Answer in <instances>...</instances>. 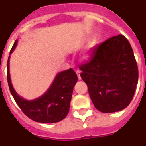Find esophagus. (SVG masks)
I'll list each match as a JSON object with an SVG mask.
<instances>
[{"mask_svg": "<svg viewBox=\"0 0 146 146\" xmlns=\"http://www.w3.org/2000/svg\"><path fill=\"white\" fill-rule=\"evenodd\" d=\"M76 73H77V77H78V80H80L81 77H80V72L79 71H77V72H76Z\"/></svg>", "mask_w": 146, "mask_h": 146, "instance_id": "1", "label": "esophagus"}]
</instances>
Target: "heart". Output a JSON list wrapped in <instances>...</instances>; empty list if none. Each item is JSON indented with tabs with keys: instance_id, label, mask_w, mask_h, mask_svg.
Here are the masks:
<instances>
[{
	"instance_id": "heart-1",
	"label": "heart",
	"mask_w": 146,
	"mask_h": 146,
	"mask_svg": "<svg viewBox=\"0 0 146 146\" xmlns=\"http://www.w3.org/2000/svg\"><path fill=\"white\" fill-rule=\"evenodd\" d=\"M96 43H97V41H96V38H94L91 41L89 44L88 45L87 48L86 49V50L84 51V52L82 53V56H81V59H82V61H88L91 59V58L92 57L93 55V51H94V49L96 47Z\"/></svg>"
}]
</instances>
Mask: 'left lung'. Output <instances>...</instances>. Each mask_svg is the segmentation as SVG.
<instances>
[{
	"label": "left lung",
	"instance_id": "obj_1",
	"mask_svg": "<svg viewBox=\"0 0 146 146\" xmlns=\"http://www.w3.org/2000/svg\"><path fill=\"white\" fill-rule=\"evenodd\" d=\"M95 108L102 113L121 111L131 102L138 81L133 50L123 35L94 49L91 60L80 68Z\"/></svg>",
	"mask_w": 146,
	"mask_h": 146
}]
</instances>
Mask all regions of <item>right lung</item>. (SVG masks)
<instances>
[{
    "mask_svg": "<svg viewBox=\"0 0 146 146\" xmlns=\"http://www.w3.org/2000/svg\"><path fill=\"white\" fill-rule=\"evenodd\" d=\"M15 41L10 55L15 50ZM10 55L7 62V80L10 92L22 111L29 118L42 123H53L62 121L69 111L70 102L77 76L71 68L56 74L47 91L39 97L28 100L20 96L12 86L9 72Z\"/></svg>",
    "mask_w": 146,
    "mask_h": 146,
    "instance_id": "add662e5",
    "label": "right lung"
}]
</instances>
